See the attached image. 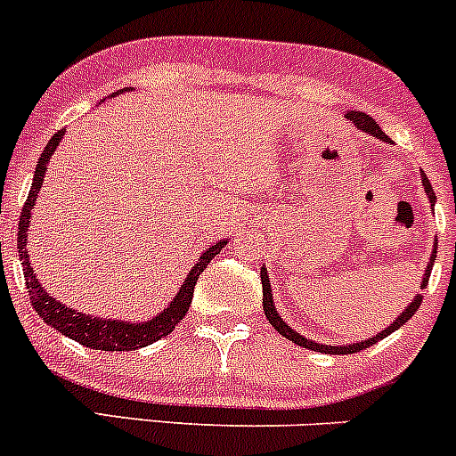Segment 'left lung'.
I'll return each mask as SVG.
<instances>
[{"label": "left lung", "instance_id": "obj_1", "mask_svg": "<svg viewBox=\"0 0 456 456\" xmlns=\"http://www.w3.org/2000/svg\"><path fill=\"white\" fill-rule=\"evenodd\" d=\"M346 118H349L351 123H355V127L362 129V132L374 134V136H376V138H380V141L389 142V138L385 136V132H383V129L379 127V125H376V120L371 118V116L362 114V111H349V114H346ZM420 179H423V185H426L428 197H430V201L435 203V199H436V197H435V192H432L430 181H428V176H426V175L420 176ZM435 257H436V248L432 250V259H430V264H428V271H426V277H423V284H420V286H423V289H426V286H428V280H430V273H432V264H435ZM262 293H264V314H266L268 322H271L273 327H275L277 331L281 333V336L289 338V340H293V342H296V345L306 346V349L322 351V354H333V355H340V354H355V351L367 349V346H370V345H376V342L383 340L385 336H389V333L396 331L398 327H403V324H405L407 320H410L411 315H414L416 311H419L420 302H423V296H416V297H414V302H411V305L407 306V309L403 311V314L398 315L396 320H394L392 327H387V329H385V331H380L379 336L370 338V340H361V342H354V345H345V346H324V345H320V342H311V340H306V338H302L300 333L293 331V329H290L289 324H284V320H281L280 315H277L275 306H273V293H271V284H268L266 268H262Z\"/></svg>", "mask_w": 456, "mask_h": 456}]
</instances>
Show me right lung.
I'll use <instances>...</instances> for the list:
<instances>
[{"instance_id":"obj_1","label":"right lung","mask_w":456,"mask_h":456,"mask_svg":"<svg viewBox=\"0 0 456 456\" xmlns=\"http://www.w3.org/2000/svg\"><path fill=\"white\" fill-rule=\"evenodd\" d=\"M120 91H116L114 95H118ZM62 136H64V129H60V132H55L53 138L46 142L45 151H42L40 160H37L36 176H33V183H30L28 199H26L20 215L17 250H20L21 266H24V280H26V289H28L30 305H33L36 314L40 315L46 324L58 329L60 333L69 336L71 340L80 342V345L85 346H91V349H101V351L141 349V346L151 345V342L160 340L163 336L175 331V327L185 318L190 305H192L194 286H197L199 275H201L203 268L210 264V259L215 257V255H219V250L224 248L228 241H219V244L210 246V248L199 257L197 266H194L192 271H190V275L185 277L183 286H181L179 296L175 297V302H172L163 314L147 320V322L129 324V322H123V320H102V318H94V315L77 314V311L73 309H67L62 302L51 297L49 293L42 289V284L36 280V275H33V268H30V262H28V253H26V231H28L30 210H33V206H36L37 192H40L42 183H45V175L46 170H49L51 154H53L55 147L60 145Z\"/></svg>"}]
</instances>
